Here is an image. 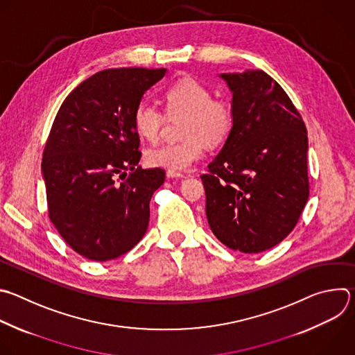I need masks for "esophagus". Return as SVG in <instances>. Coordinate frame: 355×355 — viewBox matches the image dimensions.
<instances>
[{
	"label": "esophagus",
	"mask_w": 355,
	"mask_h": 355,
	"mask_svg": "<svg viewBox=\"0 0 355 355\" xmlns=\"http://www.w3.org/2000/svg\"><path fill=\"white\" fill-rule=\"evenodd\" d=\"M168 178H185V174L177 173V171H167Z\"/></svg>",
	"instance_id": "obj_1"
}]
</instances>
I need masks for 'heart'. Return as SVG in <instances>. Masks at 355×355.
Returning a JSON list of instances; mask_svg holds the SVG:
<instances>
[{"label": "heart", "instance_id": "heart-1", "mask_svg": "<svg viewBox=\"0 0 355 355\" xmlns=\"http://www.w3.org/2000/svg\"><path fill=\"white\" fill-rule=\"evenodd\" d=\"M168 115H182L181 134L184 141L152 148L145 160L152 167L168 171H184L200 160L207 150V142L218 145L228 138L234 127V108L224 97H211L207 85L193 76H182L163 92ZM164 114L146 101L134 112V128L146 141H156L164 127Z\"/></svg>", "mask_w": 355, "mask_h": 355}]
</instances>
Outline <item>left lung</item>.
Here are the masks:
<instances>
[{"label": "left lung", "mask_w": 355, "mask_h": 355, "mask_svg": "<svg viewBox=\"0 0 355 355\" xmlns=\"http://www.w3.org/2000/svg\"><path fill=\"white\" fill-rule=\"evenodd\" d=\"M232 92L234 127L202 174L206 216L225 247L258 254L282 243L309 196L302 116L266 72L223 73Z\"/></svg>", "instance_id": "8db88e82"}]
</instances>
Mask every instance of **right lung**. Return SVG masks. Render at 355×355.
<instances>
[{
    "label": "right lung",
    "mask_w": 355,
    "mask_h": 355,
    "mask_svg": "<svg viewBox=\"0 0 355 355\" xmlns=\"http://www.w3.org/2000/svg\"><path fill=\"white\" fill-rule=\"evenodd\" d=\"M164 68H111L62 101L42 160L49 217L79 255L105 262L131 251L149 225L163 168L138 166L134 112Z\"/></svg>",
    "instance_id": "right-lung-1"
}]
</instances>
